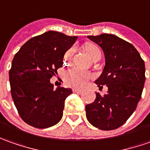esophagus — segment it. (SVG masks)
Masks as SVG:
<instances>
[{"mask_svg": "<svg viewBox=\"0 0 150 150\" xmlns=\"http://www.w3.org/2000/svg\"><path fill=\"white\" fill-rule=\"evenodd\" d=\"M73 92L75 93V94H78V95H80V94H82L84 91H82V90H77V89H74L73 90Z\"/></svg>", "mask_w": 150, "mask_h": 150, "instance_id": "obj_1", "label": "esophagus"}]
</instances>
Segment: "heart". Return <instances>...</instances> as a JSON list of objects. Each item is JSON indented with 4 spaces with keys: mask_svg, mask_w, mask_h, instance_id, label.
Masks as SVG:
<instances>
[{
    "mask_svg": "<svg viewBox=\"0 0 150 150\" xmlns=\"http://www.w3.org/2000/svg\"><path fill=\"white\" fill-rule=\"evenodd\" d=\"M86 53L91 56L92 59L96 58V56H100L101 51L98 45L93 43H87L84 46ZM75 52V48L71 47L66 50L64 55L65 62L70 61L72 58V55ZM93 75L91 72L86 70H80L77 67H72L68 70H66L64 75V81L65 84L68 87L75 88V89H81L87 85V83L92 79Z\"/></svg>",
    "mask_w": 150,
    "mask_h": 150,
    "instance_id": "heart-1",
    "label": "heart"
}]
</instances>
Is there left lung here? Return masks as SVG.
<instances>
[{
	"instance_id": "left-lung-1",
	"label": "left lung",
	"mask_w": 150,
	"mask_h": 150,
	"mask_svg": "<svg viewBox=\"0 0 150 150\" xmlns=\"http://www.w3.org/2000/svg\"><path fill=\"white\" fill-rule=\"evenodd\" d=\"M100 46L105 56V66L96 81L104 96L96 93L95 101L85 106L86 117L93 126L112 130L123 125L136 109L145 81L144 62L134 46L111 34L88 35Z\"/></svg>"
}]
</instances>
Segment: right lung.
I'll list each match as a JSON object with an SVG mask.
<instances>
[{"mask_svg":"<svg viewBox=\"0 0 150 150\" xmlns=\"http://www.w3.org/2000/svg\"><path fill=\"white\" fill-rule=\"evenodd\" d=\"M58 31L32 37L15 54L9 71L11 93L21 118L38 129L61 120L71 89H53L50 79L63 65L65 51L77 40Z\"/></svg>","mask_w":150,"mask_h":150,"instance_id":"add662e5","label":"right lung"}]
</instances>
